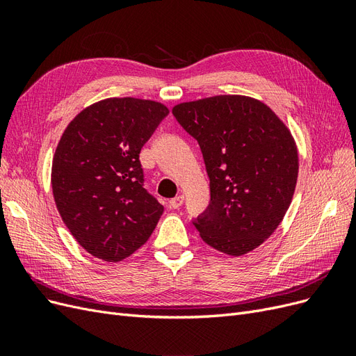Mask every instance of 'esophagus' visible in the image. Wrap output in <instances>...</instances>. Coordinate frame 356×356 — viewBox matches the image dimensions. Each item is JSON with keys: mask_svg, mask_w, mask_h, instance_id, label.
Listing matches in <instances>:
<instances>
[{"mask_svg": "<svg viewBox=\"0 0 356 356\" xmlns=\"http://www.w3.org/2000/svg\"><path fill=\"white\" fill-rule=\"evenodd\" d=\"M182 203H184V196H182V195H179V196H177V197L169 200L170 208H174V209H178Z\"/></svg>", "mask_w": 356, "mask_h": 356, "instance_id": "obj_1", "label": "esophagus"}]
</instances>
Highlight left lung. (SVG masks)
Listing matches in <instances>:
<instances>
[{"instance_id":"1","label":"left lung","mask_w":356,"mask_h":356,"mask_svg":"<svg viewBox=\"0 0 356 356\" xmlns=\"http://www.w3.org/2000/svg\"><path fill=\"white\" fill-rule=\"evenodd\" d=\"M200 145L211 202L195 220L204 243L239 257L282 222L294 196L298 153L272 108L250 96L218 95L172 108Z\"/></svg>"}]
</instances>
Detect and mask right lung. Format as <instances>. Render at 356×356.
<instances>
[{"mask_svg":"<svg viewBox=\"0 0 356 356\" xmlns=\"http://www.w3.org/2000/svg\"><path fill=\"white\" fill-rule=\"evenodd\" d=\"M168 106L136 98L95 102L74 117L53 156L62 221L86 251L117 263L152 236L163 207L144 188L141 148Z\"/></svg>","mask_w":356,"mask_h":356,"instance_id":"1","label":"right lung"}]
</instances>
